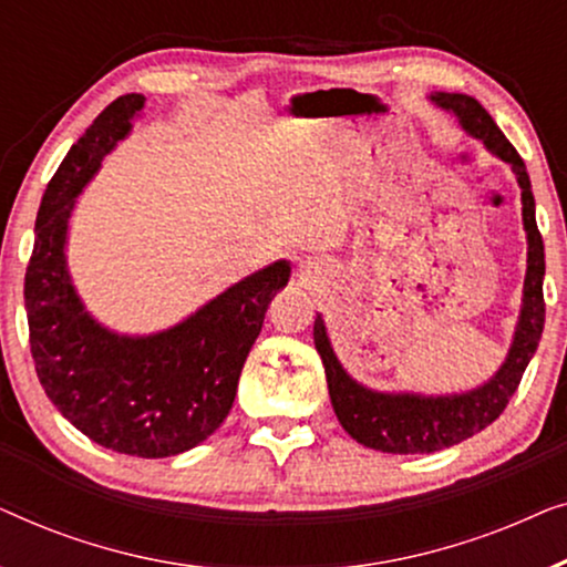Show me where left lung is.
<instances>
[{
	"label": "left lung",
	"mask_w": 567,
	"mask_h": 567,
	"mask_svg": "<svg viewBox=\"0 0 567 567\" xmlns=\"http://www.w3.org/2000/svg\"><path fill=\"white\" fill-rule=\"evenodd\" d=\"M431 100L446 111L456 113V118L480 138L487 150L508 162L522 185L524 204V229L529 239V258H526L524 278V307L518 317L514 346L508 359L498 369L491 382L480 390L452 394V398H423V394H384L371 392L346 374L340 361L332 353L328 332H324L322 317L315 320V346L324 363L328 390L338 421L351 433L359 444L377 449L386 454H431L439 449H449L460 441L475 436L506 410L508 400L514 398L522 382L526 367H529L534 351H537L542 328H545V293H542V278H545V243L537 229L534 216V196L529 173L524 159L518 157L514 144L503 136L495 126L491 113L477 103L475 97L460 95V92H436Z\"/></svg>",
	"instance_id": "8db88e82"
}]
</instances>
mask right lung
<instances>
[{
    "label": "right lung",
    "instance_id": "obj_1",
    "mask_svg": "<svg viewBox=\"0 0 567 567\" xmlns=\"http://www.w3.org/2000/svg\"><path fill=\"white\" fill-rule=\"evenodd\" d=\"M142 107L144 95L113 100L51 177L35 219L25 309L38 379L59 413L100 446L159 460L198 446L229 415L268 301L291 268L278 260L150 338H121L84 312L69 284L66 224L76 193Z\"/></svg>",
    "mask_w": 567,
    "mask_h": 567
}]
</instances>
